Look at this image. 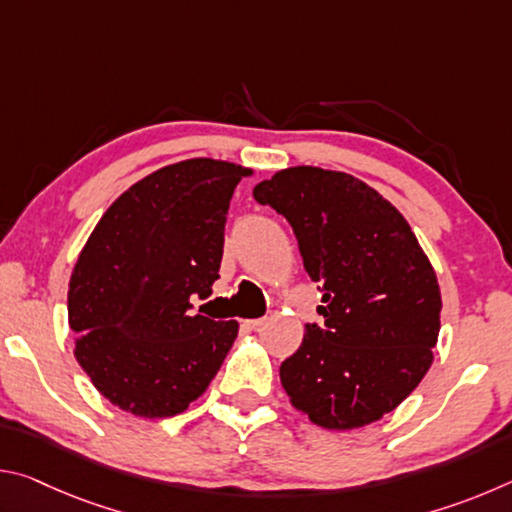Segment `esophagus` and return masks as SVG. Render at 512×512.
Here are the masks:
<instances>
[{
    "instance_id": "esophagus-1",
    "label": "esophagus",
    "mask_w": 512,
    "mask_h": 512,
    "mask_svg": "<svg viewBox=\"0 0 512 512\" xmlns=\"http://www.w3.org/2000/svg\"><path fill=\"white\" fill-rule=\"evenodd\" d=\"M268 323V318H253V320H246L248 329H262Z\"/></svg>"
}]
</instances>
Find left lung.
Instances as JSON below:
<instances>
[{"label": "left lung", "instance_id": "1", "mask_svg": "<svg viewBox=\"0 0 512 512\" xmlns=\"http://www.w3.org/2000/svg\"><path fill=\"white\" fill-rule=\"evenodd\" d=\"M253 196L291 223L325 325L280 366L291 404L323 429L366 427L409 397L440 332L436 271L393 203L343 171L289 167Z\"/></svg>", "mask_w": 512, "mask_h": 512}]
</instances>
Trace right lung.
<instances>
[{"instance_id": "right-lung-1", "label": "right lung", "mask_w": 512, "mask_h": 512, "mask_svg": "<svg viewBox=\"0 0 512 512\" xmlns=\"http://www.w3.org/2000/svg\"><path fill=\"white\" fill-rule=\"evenodd\" d=\"M253 169L192 158L126 189L92 230L69 280L76 361L140 418L198 400L237 339V320L192 316L219 277L230 198Z\"/></svg>"}]
</instances>
